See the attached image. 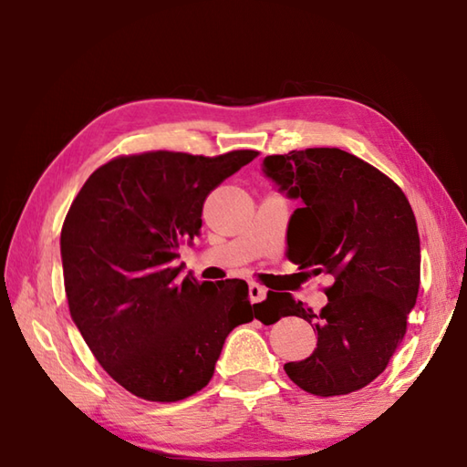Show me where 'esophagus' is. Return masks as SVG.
Segmentation results:
<instances>
[{
  "instance_id": "34e87169",
  "label": "esophagus",
  "mask_w": 467,
  "mask_h": 467,
  "mask_svg": "<svg viewBox=\"0 0 467 467\" xmlns=\"http://www.w3.org/2000/svg\"><path fill=\"white\" fill-rule=\"evenodd\" d=\"M249 296L254 304H259V301L267 297V287H263L257 281H249Z\"/></svg>"
}]
</instances>
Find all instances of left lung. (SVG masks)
<instances>
[{
	"instance_id": "left-lung-1",
	"label": "left lung",
	"mask_w": 467,
	"mask_h": 467,
	"mask_svg": "<svg viewBox=\"0 0 467 467\" xmlns=\"http://www.w3.org/2000/svg\"><path fill=\"white\" fill-rule=\"evenodd\" d=\"M263 171L301 202L289 218L287 259L334 277L319 314L281 296L283 314L317 332L314 354L283 368L317 397L360 390L387 368L415 307L421 246L413 208L389 176L337 148L267 155ZM271 299L273 291L263 304Z\"/></svg>"
}]
</instances>
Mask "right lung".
Wrapping results in <instances>:
<instances>
[{
  "mask_svg": "<svg viewBox=\"0 0 467 467\" xmlns=\"http://www.w3.org/2000/svg\"><path fill=\"white\" fill-rule=\"evenodd\" d=\"M257 155H119L72 200L60 233L70 316L131 395L176 403L202 390L226 336L257 317L243 279H182L173 265L200 234L206 196Z\"/></svg>",
  "mask_w": 467,
  "mask_h": 467,
  "instance_id": "add662e5",
  "label": "right lung"
}]
</instances>
